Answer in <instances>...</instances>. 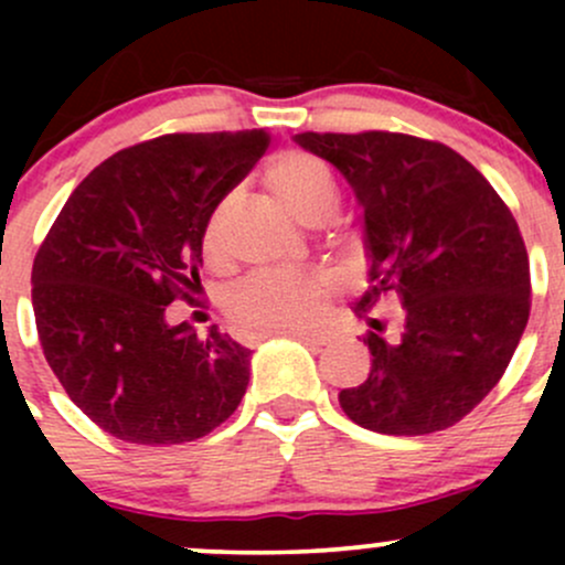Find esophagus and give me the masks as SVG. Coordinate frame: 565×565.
Listing matches in <instances>:
<instances>
[{"label": "esophagus", "instance_id": "esophagus-1", "mask_svg": "<svg viewBox=\"0 0 565 565\" xmlns=\"http://www.w3.org/2000/svg\"><path fill=\"white\" fill-rule=\"evenodd\" d=\"M268 334L295 337V340H300V342H305V345H313V348L327 345V334H321V332H302V329H284V332H268Z\"/></svg>", "mask_w": 565, "mask_h": 565}]
</instances>
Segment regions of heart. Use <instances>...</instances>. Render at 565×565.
I'll use <instances>...</instances> for the list:
<instances>
[{"mask_svg": "<svg viewBox=\"0 0 565 565\" xmlns=\"http://www.w3.org/2000/svg\"><path fill=\"white\" fill-rule=\"evenodd\" d=\"M265 180L284 206L302 223L332 215L337 206L334 174L321 159L302 151H284L268 161ZM223 249V215L206 220L204 252L217 257ZM327 276L316 270H268L252 276L231 297V316L249 332H284L305 327L319 313Z\"/></svg>", "mask_w": 565, "mask_h": 565, "instance_id": "1", "label": "heart"}]
</instances>
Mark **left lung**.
I'll return each mask as SVG.
<instances>
[{"instance_id": "1", "label": "left lung", "mask_w": 565, "mask_h": 565, "mask_svg": "<svg viewBox=\"0 0 565 565\" xmlns=\"http://www.w3.org/2000/svg\"><path fill=\"white\" fill-rule=\"evenodd\" d=\"M364 212L366 319L398 297V337L366 334L372 369L340 393L355 425L385 436H427L470 414L502 380L531 310L529 255L515 217L468 159L401 132H302ZM374 323V321H372Z\"/></svg>"}]
</instances>
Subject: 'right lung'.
Here are the masks:
<instances>
[{
	"label": "right lung",
	"mask_w": 565,
	"mask_h": 565,
	"mask_svg": "<svg viewBox=\"0 0 565 565\" xmlns=\"http://www.w3.org/2000/svg\"><path fill=\"white\" fill-rule=\"evenodd\" d=\"M265 129L174 132L114 153L76 185L39 246L31 302L44 359L114 438L170 446L242 404L249 350L170 323L199 284L206 220L268 148Z\"/></svg>",
	"instance_id": "right-lung-1"
}]
</instances>
